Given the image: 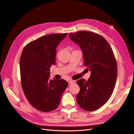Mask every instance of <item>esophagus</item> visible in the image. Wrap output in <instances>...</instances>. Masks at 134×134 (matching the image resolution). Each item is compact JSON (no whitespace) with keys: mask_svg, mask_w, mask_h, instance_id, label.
Returning a JSON list of instances; mask_svg holds the SVG:
<instances>
[{"mask_svg":"<svg viewBox=\"0 0 134 134\" xmlns=\"http://www.w3.org/2000/svg\"><path fill=\"white\" fill-rule=\"evenodd\" d=\"M68 83H69V84H73L75 83V81L72 80H70L68 81Z\"/></svg>","mask_w":134,"mask_h":134,"instance_id":"esophagus-1","label":"esophagus"}]
</instances>
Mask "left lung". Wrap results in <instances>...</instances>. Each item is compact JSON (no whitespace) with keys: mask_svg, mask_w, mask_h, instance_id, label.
Wrapping results in <instances>:
<instances>
[{"mask_svg":"<svg viewBox=\"0 0 134 134\" xmlns=\"http://www.w3.org/2000/svg\"><path fill=\"white\" fill-rule=\"evenodd\" d=\"M69 36L80 47L84 65L91 71L87 81H77L80 87L77 103L84 110H97L107 102L116 84L117 68L112 49L106 39L93 32L79 31Z\"/></svg>","mask_w":134,"mask_h":134,"instance_id":"1","label":"left lung"}]
</instances>
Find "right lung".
<instances>
[{"label": "right lung", "mask_w": 134, "mask_h": 134, "mask_svg": "<svg viewBox=\"0 0 134 134\" xmlns=\"http://www.w3.org/2000/svg\"><path fill=\"white\" fill-rule=\"evenodd\" d=\"M68 34H51L38 38L24 47L20 58L22 87L27 100L39 111L50 112L60 104L68 83L50 78L55 64L56 47Z\"/></svg>", "instance_id": "add662e5"}]
</instances>
